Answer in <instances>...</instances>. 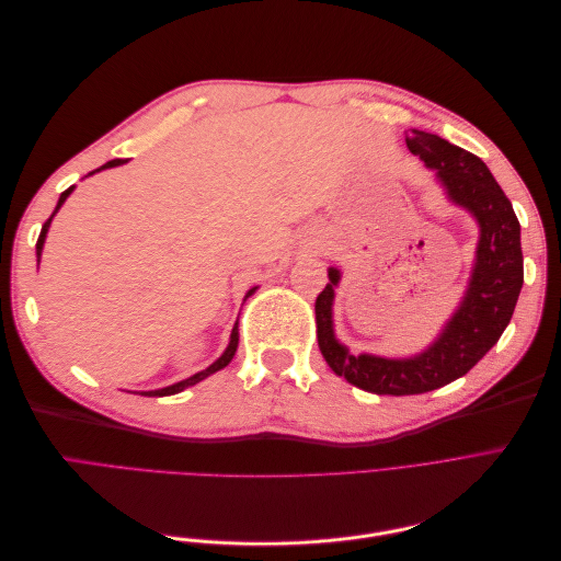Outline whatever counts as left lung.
Returning <instances> with one entry per match:
<instances>
[{
	"label": "left lung",
	"mask_w": 561,
	"mask_h": 561,
	"mask_svg": "<svg viewBox=\"0 0 561 561\" xmlns=\"http://www.w3.org/2000/svg\"><path fill=\"white\" fill-rule=\"evenodd\" d=\"M404 140L423 163L435 168L451 201L478 217L482 233L463 304L437 342L410 360L351 355L336 342L332 332V299L339 271L330 268V283L316 299L320 353L334 375L377 396L428 393L468 375L501 339L524 283L519 219L484 161L426 130L410 128Z\"/></svg>",
	"instance_id": "1"
}]
</instances>
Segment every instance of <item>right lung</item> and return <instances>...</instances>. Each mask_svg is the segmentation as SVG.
<instances>
[{
	"mask_svg": "<svg viewBox=\"0 0 561 561\" xmlns=\"http://www.w3.org/2000/svg\"><path fill=\"white\" fill-rule=\"evenodd\" d=\"M118 163H124V159H114V161H107L103 168H112V165H118ZM75 190V186H70V190H65L62 194H60V198H58V206H56V210H54V215L58 213V208L62 206L65 203V198L70 196V192ZM54 215H50L46 222H44V227H42V233H39V239H37V262H39V254H42V248H44V239H46V231H48V225H50V219H54ZM254 293V287L252 290L248 293V297ZM236 346H239V322H236L233 325V330H231V342H229V346H227V351L222 353V358L219 360H215L208 369H203V371H198V375H194V377H190V379H184V381H180V383H173V386H168V388H161V390H149V393H142V396H151V398H161V396H173V393H180V390H184V388H190V386H194V383H198L201 379H206V377H210V375H215L217 369H222V367H227L229 363H231V358H233V353H236Z\"/></svg>",
	"mask_w": 561,
	"mask_h": 561,
	"instance_id": "1",
	"label": "right lung"
}]
</instances>
